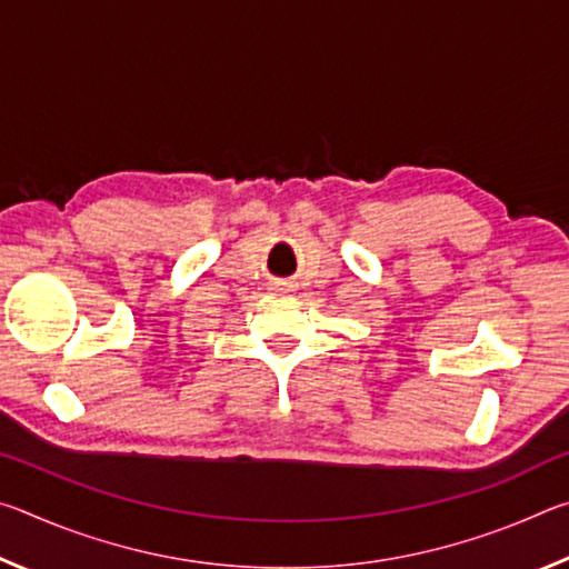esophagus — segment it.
<instances>
[{"label": "esophagus", "instance_id": "obj_1", "mask_svg": "<svg viewBox=\"0 0 569 569\" xmlns=\"http://www.w3.org/2000/svg\"><path fill=\"white\" fill-rule=\"evenodd\" d=\"M276 286H286V283H283V281H278V283H276Z\"/></svg>", "mask_w": 569, "mask_h": 569}]
</instances>
